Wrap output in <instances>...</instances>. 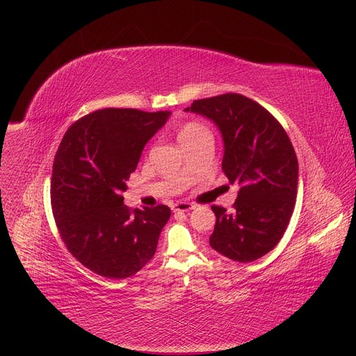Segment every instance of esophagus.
Segmentation results:
<instances>
[{"label":"esophagus","instance_id":"34e87169","mask_svg":"<svg viewBox=\"0 0 356 356\" xmlns=\"http://www.w3.org/2000/svg\"><path fill=\"white\" fill-rule=\"evenodd\" d=\"M193 208H194V205L190 202H177L172 205L174 213H185V211L193 210Z\"/></svg>","mask_w":356,"mask_h":356}]
</instances>
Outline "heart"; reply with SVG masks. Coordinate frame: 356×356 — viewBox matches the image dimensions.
<instances>
[{
  "label": "heart",
  "instance_id": "b5f03b06",
  "mask_svg": "<svg viewBox=\"0 0 356 356\" xmlns=\"http://www.w3.org/2000/svg\"><path fill=\"white\" fill-rule=\"evenodd\" d=\"M202 132H207L201 124L198 123H194V122H190V123H185L184 127L178 131V140H185V139H191Z\"/></svg>",
  "mask_w": 356,
  "mask_h": 356
}]
</instances>
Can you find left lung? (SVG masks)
<instances>
[{
	"instance_id": "obj_1",
	"label": "left lung",
	"mask_w": 356,
	"mask_h": 356,
	"mask_svg": "<svg viewBox=\"0 0 356 356\" xmlns=\"http://www.w3.org/2000/svg\"><path fill=\"white\" fill-rule=\"evenodd\" d=\"M185 112L217 124L224 140L222 171L240 188L233 213L211 207L210 245L234 261H254L277 245L293 214L299 178L293 145L273 115L238 93L194 100Z\"/></svg>"
}]
</instances>
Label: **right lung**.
Instances as JSON below:
<instances>
[{
	"instance_id": "obj_1",
	"label": "right lung",
	"mask_w": 356,
	"mask_h": 356,
	"mask_svg": "<svg viewBox=\"0 0 356 356\" xmlns=\"http://www.w3.org/2000/svg\"><path fill=\"white\" fill-rule=\"evenodd\" d=\"M170 115L100 109L74 122L60 142L50 188L56 225L73 257L99 276L131 277L156 252L170 207L129 210L122 194Z\"/></svg>"
}]
</instances>
